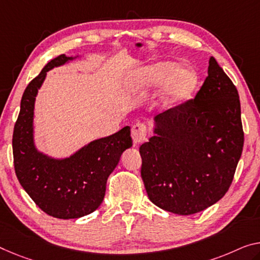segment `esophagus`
<instances>
[{
    "instance_id": "34e87169",
    "label": "esophagus",
    "mask_w": 260,
    "mask_h": 260,
    "mask_svg": "<svg viewBox=\"0 0 260 260\" xmlns=\"http://www.w3.org/2000/svg\"><path fill=\"white\" fill-rule=\"evenodd\" d=\"M147 133V126L144 123H136L131 127V137L135 144L142 143L145 141Z\"/></svg>"
}]
</instances>
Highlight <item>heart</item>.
<instances>
[{
    "label": "heart",
    "instance_id": "heart-1",
    "mask_svg": "<svg viewBox=\"0 0 260 260\" xmlns=\"http://www.w3.org/2000/svg\"><path fill=\"white\" fill-rule=\"evenodd\" d=\"M177 65L173 62L159 63L147 72L149 81L155 83L165 81L171 78L172 100H181L188 98L193 93L198 83V75L191 70H179L174 73Z\"/></svg>",
    "mask_w": 260,
    "mask_h": 260
}]
</instances>
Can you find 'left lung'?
<instances>
[{"label": "left lung", "instance_id": "1", "mask_svg": "<svg viewBox=\"0 0 260 260\" xmlns=\"http://www.w3.org/2000/svg\"><path fill=\"white\" fill-rule=\"evenodd\" d=\"M139 147L141 175L155 206L178 215L205 210L224 197L244 144L238 91L214 57L195 98L155 117Z\"/></svg>", "mask_w": 260, "mask_h": 260}]
</instances>
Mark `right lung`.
Here are the masks:
<instances>
[{
	"label": "right lung",
	"instance_id": "1",
	"mask_svg": "<svg viewBox=\"0 0 260 260\" xmlns=\"http://www.w3.org/2000/svg\"><path fill=\"white\" fill-rule=\"evenodd\" d=\"M71 58L60 54L44 67L24 90L21 110L14 126L15 173L24 190L44 213L52 217L78 218L93 213L106 194L107 179L123 151L133 145L130 127L91 142L65 160L39 153L32 142L35 98L46 72Z\"/></svg>",
	"mask_w": 260,
	"mask_h": 260
}]
</instances>
